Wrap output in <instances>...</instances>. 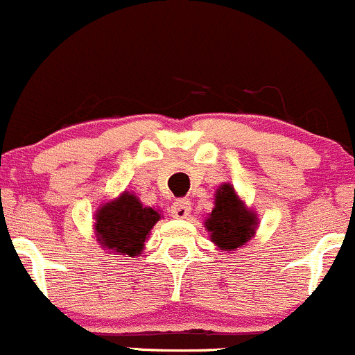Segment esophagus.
Listing matches in <instances>:
<instances>
[{
	"label": "esophagus",
	"mask_w": 355,
	"mask_h": 355,
	"mask_svg": "<svg viewBox=\"0 0 355 355\" xmlns=\"http://www.w3.org/2000/svg\"><path fill=\"white\" fill-rule=\"evenodd\" d=\"M191 211V204L188 198H180V200H175L171 207V216L172 218H178V219H184L188 218Z\"/></svg>",
	"instance_id": "34e87169"
}]
</instances>
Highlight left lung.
Segmentation results:
<instances>
[{"label":"left lung","mask_w":355,"mask_h":355,"mask_svg":"<svg viewBox=\"0 0 355 355\" xmlns=\"http://www.w3.org/2000/svg\"><path fill=\"white\" fill-rule=\"evenodd\" d=\"M256 226L258 216L245 207L230 183L221 184L216 190L214 209L205 219L211 241L219 249L235 251L254 237Z\"/></svg>","instance_id":"obj_1"}]
</instances>
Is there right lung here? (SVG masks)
<instances>
[{"label": "right lung", "mask_w": 355, "mask_h": 355, "mask_svg": "<svg viewBox=\"0 0 355 355\" xmlns=\"http://www.w3.org/2000/svg\"><path fill=\"white\" fill-rule=\"evenodd\" d=\"M160 212L144 207L136 195L123 191L118 198L101 205L96 212V237L106 251L139 256Z\"/></svg>", "instance_id": "right-lung-1"}]
</instances>
